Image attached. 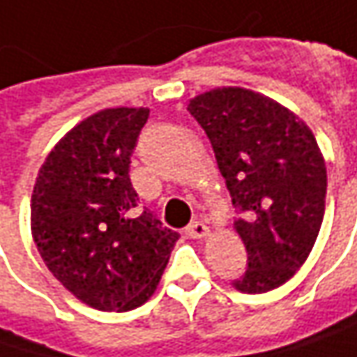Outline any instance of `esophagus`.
<instances>
[{
    "label": "esophagus",
    "mask_w": 357,
    "mask_h": 357,
    "mask_svg": "<svg viewBox=\"0 0 357 357\" xmlns=\"http://www.w3.org/2000/svg\"><path fill=\"white\" fill-rule=\"evenodd\" d=\"M208 226L204 224V222H192L188 228H185V234L190 236V238H204V236H208Z\"/></svg>",
    "instance_id": "1"
}]
</instances>
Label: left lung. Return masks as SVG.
Here are the masks:
<instances>
[{
  "instance_id": "left-lung-1",
  "label": "left lung",
  "mask_w": 357,
  "mask_h": 357,
  "mask_svg": "<svg viewBox=\"0 0 357 357\" xmlns=\"http://www.w3.org/2000/svg\"><path fill=\"white\" fill-rule=\"evenodd\" d=\"M206 131L248 252L234 287L266 293L287 283L309 257L325 212L327 172L303 121L244 89H216L190 100Z\"/></svg>"
}]
</instances>
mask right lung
Returning a JSON list of instances; mask_svg holds the SVG:
<instances>
[{"instance_id":"1","label":"right lung","mask_w":357,"mask_h":357,"mask_svg":"<svg viewBox=\"0 0 357 357\" xmlns=\"http://www.w3.org/2000/svg\"><path fill=\"white\" fill-rule=\"evenodd\" d=\"M149 109H107L64 137L32 196V234L54 277L100 311H129L155 291L179 234L141 206L129 163Z\"/></svg>"}]
</instances>
